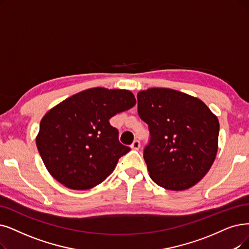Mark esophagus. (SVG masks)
Masks as SVG:
<instances>
[{"mask_svg": "<svg viewBox=\"0 0 249 249\" xmlns=\"http://www.w3.org/2000/svg\"><path fill=\"white\" fill-rule=\"evenodd\" d=\"M131 147H132V149H134V150H138V149L140 148V141H139V140H135V141L132 143Z\"/></svg>", "mask_w": 249, "mask_h": 249, "instance_id": "obj_1", "label": "esophagus"}]
</instances>
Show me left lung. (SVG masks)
<instances>
[{"instance_id": "8db88e82", "label": "left lung", "mask_w": 249, "mask_h": 249, "mask_svg": "<svg viewBox=\"0 0 249 249\" xmlns=\"http://www.w3.org/2000/svg\"><path fill=\"white\" fill-rule=\"evenodd\" d=\"M137 99L150 133L143 157L152 181L173 191L197 184L217 152V117L198 98L172 89H148Z\"/></svg>"}]
</instances>
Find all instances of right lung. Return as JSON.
I'll use <instances>...</instances> for the list:
<instances>
[{
	"mask_svg": "<svg viewBox=\"0 0 249 249\" xmlns=\"http://www.w3.org/2000/svg\"><path fill=\"white\" fill-rule=\"evenodd\" d=\"M135 104L127 90L93 88L48 111L39 124L36 147L49 173L74 190L102 183L131 150L119 142L109 119Z\"/></svg>",
	"mask_w": 249,
	"mask_h": 249,
	"instance_id": "1",
	"label": "right lung"
}]
</instances>
